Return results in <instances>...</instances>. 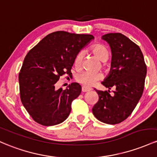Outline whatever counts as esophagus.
<instances>
[{
	"instance_id": "obj_1",
	"label": "esophagus",
	"mask_w": 157,
	"mask_h": 157,
	"mask_svg": "<svg viewBox=\"0 0 157 157\" xmlns=\"http://www.w3.org/2000/svg\"><path fill=\"white\" fill-rule=\"evenodd\" d=\"M91 88H89V87H82V91L83 93H85V92H88V91H90L91 90Z\"/></svg>"
}]
</instances>
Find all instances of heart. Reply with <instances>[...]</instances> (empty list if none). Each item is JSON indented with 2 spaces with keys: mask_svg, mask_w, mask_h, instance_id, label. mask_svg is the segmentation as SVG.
Here are the masks:
<instances>
[{
  "mask_svg": "<svg viewBox=\"0 0 157 157\" xmlns=\"http://www.w3.org/2000/svg\"><path fill=\"white\" fill-rule=\"evenodd\" d=\"M92 53L96 56L102 62H105L109 59V52L106 47L101 44H95L90 48ZM83 52H78L74 59V66L76 69H79L82 65L83 61ZM102 79L101 73H93L88 71H83L79 73L75 77V80L84 87H92L96 82Z\"/></svg>",
  "mask_w": 157,
  "mask_h": 157,
  "instance_id": "obj_1",
  "label": "heart"
}]
</instances>
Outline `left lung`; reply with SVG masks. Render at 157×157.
Here are the masks:
<instances>
[{
	"instance_id": "left-lung-1",
	"label": "left lung",
	"mask_w": 157,
	"mask_h": 157,
	"mask_svg": "<svg viewBox=\"0 0 157 157\" xmlns=\"http://www.w3.org/2000/svg\"><path fill=\"white\" fill-rule=\"evenodd\" d=\"M112 52L111 68L101 82L110 91L96 90L98 101L92 109L95 117L109 124H119L129 117L143 93L147 66L140 47L121 33L102 36Z\"/></svg>"
}]
</instances>
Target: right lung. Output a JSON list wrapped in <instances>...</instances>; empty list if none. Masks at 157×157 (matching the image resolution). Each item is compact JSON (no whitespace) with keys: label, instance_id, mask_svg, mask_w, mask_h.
Listing matches in <instances>:
<instances>
[{"label":"right lung","instance_id":"1","mask_svg":"<svg viewBox=\"0 0 157 157\" xmlns=\"http://www.w3.org/2000/svg\"><path fill=\"white\" fill-rule=\"evenodd\" d=\"M93 38L92 35L54 32L26 54L18 75L20 97L37 123L56 125L70 115L72 101L82 87L75 82L65 90H56L55 84L62 75L71 76L75 56Z\"/></svg>","mask_w":157,"mask_h":157}]
</instances>
